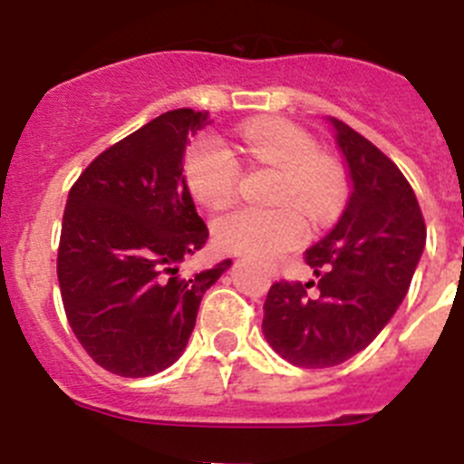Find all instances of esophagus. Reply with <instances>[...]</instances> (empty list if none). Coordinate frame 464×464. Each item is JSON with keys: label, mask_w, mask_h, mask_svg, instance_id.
<instances>
[{"label": "esophagus", "mask_w": 464, "mask_h": 464, "mask_svg": "<svg viewBox=\"0 0 464 464\" xmlns=\"http://www.w3.org/2000/svg\"><path fill=\"white\" fill-rule=\"evenodd\" d=\"M269 276H278V265H267Z\"/></svg>", "instance_id": "1"}]
</instances>
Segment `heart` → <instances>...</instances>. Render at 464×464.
I'll list each match as a JSON object with an SVG mask.
<instances>
[{
  "label": "heart",
  "mask_w": 464,
  "mask_h": 464,
  "mask_svg": "<svg viewBox=\"0 0 464 464\" xmlns=\"http://www.w3.org/2000/svg\"><path fill=\"white\" fill-rule=\"evenodd\" d=\"M239 146L253 162L276 167V202H297L315 220H325L342 197L337 165L318 155L315 139L299 125L281 118H262L239 127ZM188 190L197 202L218 208L235 195L241 176L237 155L220 139H195L183 160ZM309 225L295 204L235 207L213 220L218 248L241 256L269 257L306 239Z\"/></svg>",
  "instance_id": "b5f03b06"
}]
</instances>
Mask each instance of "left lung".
Returning a JSON list of instances; mask_svg holds the SVG:
<instances>
[{
  "label": "left lung",
  "mask_w": 464,
  "mask_h": 464,
  "mask_svg": "<svg viewBox=\"0 0 464 464\" xmlns=\"http://www.w3.org/2000/svg\"><path fill=\"white\" fill-rule=\"evenodd\" d=\"M330 121L353 192L337 227L304 253L318 281H276L262 306L269 346L304 370L342 364L374 342L407 295L425 246L423 211L404 174L353 127Z\"/></svg>",
  "instance_id": "obj_1"
}]
</instances>
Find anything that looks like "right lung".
Masks as SVG:
<instances>
[{"label": "right lung", "instance_id": "right-lung-1", "mask_svg": "<svg viewBox=\"0 0 464 464\" xmlns=\"http://www.w3.org/2000/svg\"><path fill=\"white\" fill-rule=\"evenodd\" d=\"M204 122L199 111H167L97 155L69 190L57 248L64 314L111 374L141 379L176 362L202 295L232 265L179 276L208 239L183 179L188 137Z\"/></svg>", "mask_w": 464, "mask_h": 464}]
</instances>
